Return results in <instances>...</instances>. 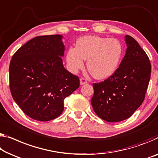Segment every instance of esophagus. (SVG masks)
Segmentation results:
<instances>
[{"label":"esophagus","instance_id":"esophagus-1","mask_svg":"<svg viewBox=\"0 0 158 158\" xmlns=\"http://www.w3.org/2000/svg\"><path fill=\"white\" fill-rule=\"evenodd\" d=\"M87 84V81L84 78H81L80 79V84L81 85H84V84Z\"/></svg>","mask_w":158,"mask_h":158}]
</instances>
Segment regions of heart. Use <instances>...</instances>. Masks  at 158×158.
<instances>
[{
  "instance_id": "1",
  "label": "heart",
  "mask_w": 158,
  "mask_h": 158,
  "mask_svg": "<svg viewBox=\"0 0 158 158\" xmlns=\"http://www.w3.org/2000/svg\"><path fill=\"white\" fill-rule=\"evenodd\" d=\"M122 55L123 46L117 39L88 35L80 37L76 48L68 50L67 62L70 70L77 72L87 60V69L94 78L105 79L116 72Z\"/></svg>"
}]
</instances>
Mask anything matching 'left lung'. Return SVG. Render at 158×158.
<instances>
[{
    "label": "left lung",
    "instance_id": "8db88e82",
    "mask_svg": "<svg viewBox=\"0 0 158 158\" xmlns=\"http://www.w3.org/2000/svg\"><path fill=\"white\" fill-rule=\"evenodd\" d=\"M125 41L126 55L116 72L104 81L93 84V109L107 122L131 117L144 101L150 79L151 64L145 52L129 35Z\"/></svg>",
    "mask_w": 158,
    "mask_h": 158
}]
</instances>
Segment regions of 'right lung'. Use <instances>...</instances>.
Instances as JSON below:
<instances>
[{
    "instance_id": "add662e5",
    "label": "right lung",
    "mask_w": 158,
    "mask_h": 158,
    "mask_svg": "<svg viewBox=\"0 0 158 158\" xmlns=\"http://www.w3.org/2000/svg\"><path fill=\"white\" fill-rule=\"evenodd\" d=\"M60 35L34 37L14 54L9 67L14 101L32 119L48 121L64 110V99L79 79L63 66L65 47Z\"/></svg>"
}]
</instances>
